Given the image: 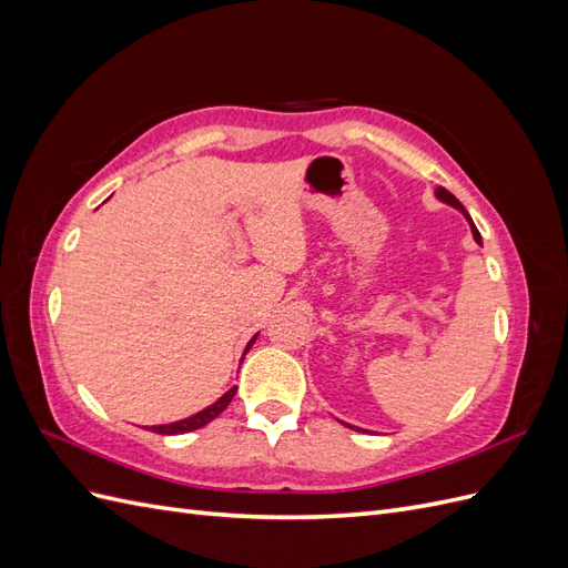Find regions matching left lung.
<instances>
[{
    "mask_svg": "<svg viewBox=\"0 0 568 568\" xmlns=\"http://www.w3.org/2000/svg\"><path fill=\"white\" fill-rule=\"evenodd\" d=\"M436 196L443 201V203H448V205H453V209H457L459 213H464V217H467L469 220V225H471V234H474V239H476V242L480 244V234H478V230L474 227V222H471V217H469V213H467V209H464V205L448 192V189H443V186H438L436 189ZM351 426V424H348ZM351 428H355V426H351Z\"/></svg>",
    "mask_w": 568,
    "mask_h": 568,
    "instance_id": "left-lung-1",
    "label": "left lung"
}]
</instances>
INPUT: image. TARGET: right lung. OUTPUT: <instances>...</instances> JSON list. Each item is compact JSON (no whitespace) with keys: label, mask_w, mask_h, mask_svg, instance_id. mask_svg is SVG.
Returning <instances> with one entry per match:
<instances>
[{"label":"right lung","mask_w":568,"mask_h":568,"mask_svg":"<svg viewBox=\"0 0 568 568\" xmlns=\"http://www.w3.org/2000/svg\"><path fill=\"white\" fill-rule=\"evenodd\" d=\"M255 338H257V334L248 341V346H246V351H244V355L248 353V348L253 346L255 343ZM234 393H236V386L234 388H230L225 395H222L220 400H215L211 407H205V409H201V412H196V415H192V417H186V419H182V422H173V424H161V426H149V432H153V434H163V436H178V434H189V432H196V428H201V426H205L209 422H213L222 409H225L230 403H232V398H234Z\"/></svg>","instance_id":"obj_1"}]
</instances>
